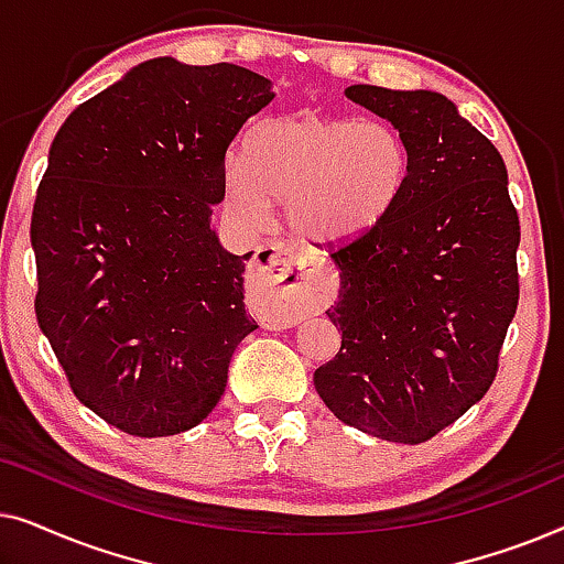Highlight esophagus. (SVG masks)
<instances>
[{
    "label": "esophagus",
    "instance_id": "esophagus-1",
    "mask_svg": "<svg viewBox=\"0 0 564 564\" xmlns=\"http://www.w3.org/2000/svg\"><path fill=\"white\" fill-rule=\"evenodd\" d=\"M249 276L272 297L276 321L295 323L321 311L334 297V276L313 261H305L282 246H259L249 261Z\"/></svg>",
    "mask_w": 564,
    "mask_h": 564
}]
</instances>
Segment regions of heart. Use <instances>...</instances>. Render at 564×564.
I'll return each instance as SVG.
<instances>
[{
  "label": "heart",
  "instance_id": "1",
  "mask_svg": "<svg viewBox=\"0 0 564 564\" xmlns=\"http://www.w3.org/2000/svg\"><path fill=\"white\" fill-rule=\"evenodd\" d=\"M405 138L384 120L297 112L264 120L243 141V164L226 172L228 205L261 226L269 199L300 243L341 246L367 236L403 195Z\"/></svg>",
  "mask_w": 564,
  "mask_h": 564
}]
</instances>
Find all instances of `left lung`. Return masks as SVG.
Instances as JSON below:
<instances>
[{"instance_id": "left-lung-1", "label": "left lung", "mask_w": 564, "mask_h": 564, "mask_svg": "<svg viewBox=\"0 0 564 564\" xmlns=\"http://www.w3.org/2000/svg\"><path fill=\"white\" fill-rule=\"evenodd\" d=\"M344 95L405 138L411 174L380 226L330 253L341 349L313 382L346 426L421 444L496 380L519 305V215L498 149L452 99L372 84Z\"/></svg>"}]
</instances>
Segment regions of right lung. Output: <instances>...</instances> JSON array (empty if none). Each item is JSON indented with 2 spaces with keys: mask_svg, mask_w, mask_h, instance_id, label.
Returning <instances> with one entry per match:
<instances>
[{
  "mask_svg": "<svg viewBox=\"0 0 564 564\" xmlns=\"http://www.w3.org/2000/svg\"><path fill=\"white\" fill-rule=\"evenodd\" d=\"M274 99L236 64L143 61L68 115L35 195L37 326L74 395L130 436L182 434L218 405L257 326L243 257L213 207L226 151Z\"/></svg>",
  "mask_w": 564,
  "mask_h": 564,
  "instance_id": "obj_1",
  "label": "right lung"
}]
</instances>
